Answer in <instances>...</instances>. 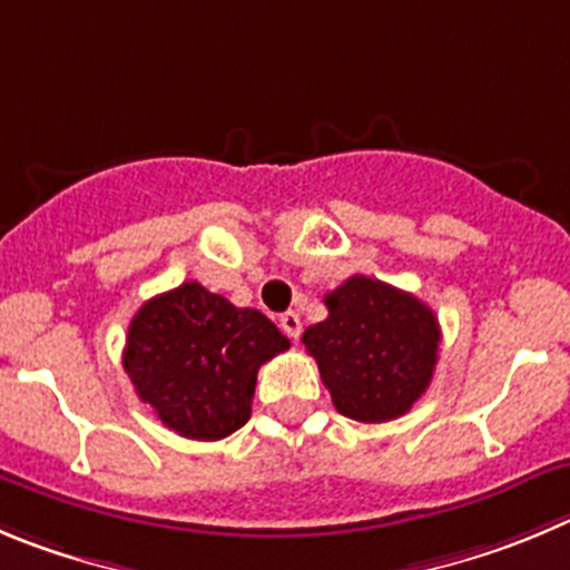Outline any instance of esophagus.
<instances>
[{
  "label": "esophagus",
  "instance_id": "obj_1",
  "mask_svg": "<svg viewBox=\"0 0 570 570\" xmlns=\"http://www.w3.org/2000/svg\"><path fill=\"white\" fill-rule=\"evenodd\" d=\"M278 326H281V332H284L289 340L301 337V315H297V312H284V315H281V321H278Z\"/></svg>",
  "mask_w": 570,
  "mask_h": 570
}]
</instances>
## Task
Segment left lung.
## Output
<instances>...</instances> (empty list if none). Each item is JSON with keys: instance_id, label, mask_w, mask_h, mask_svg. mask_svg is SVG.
Returning a JSON list of instances; mask_svg holds the SVG:
<instances>
[{"instance_id": "8db88e82", "label": "left lung", "mask_w": 570, "mask_h": 570, "mask_svg": "<svg viewBox=\"0 0 570 570\" xmlns=\"http://www.w3.org/2000/svg\"><path fill=\"white\" fill-rule=\"evenodd\" d=\"M328 317L303 332L343 416L376 424L405 416L428 391L441 328L411 292L351 275L326 295Z\"/></svg>"}]
</instances>
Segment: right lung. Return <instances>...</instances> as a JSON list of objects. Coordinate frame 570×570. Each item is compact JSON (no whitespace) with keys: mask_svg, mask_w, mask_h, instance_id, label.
<instances>
[{"mask_svg":"<svg viewBox=\"0 0 570 570\" xmlns=\"http://www.w3.org/2000/svg\"><path fill=\"white\" fill-rule=\"evenodd\" d=\"M286 348L267 315L188 281L142 303L126 334L124 368L165 428L219 441L247 424L258 368Z\"/></svg>","mask_w":570,"mask_h":570,"instance_id":"1","label":"right lung"}]
</instances>
